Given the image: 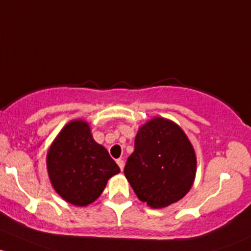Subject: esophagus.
Instances as JSON below:
<instances>
[{
    "instance_id": "1",
    "label": "esophagus",
    "mask_w": 251,
    "mask_h": 251,
    "mask_svg": "<svg viewBox=\"0 0 251 251\" xmlns=\"http://www.w3.org/2000/svg\"><path fill=\"white\" fill-rule=\"evenodd\" d=\"M117 164L120 167V169L123 170V168H125V161L123 159H117Z\"/></svg>"
}]
</instances>
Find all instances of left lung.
I'll return each instance as SVG.
<instances>
[{"mask_svg":"<svg viewBox=\"0 0 251 251\" xmlns=\"http://www.w3.org/2000/svg\"><path fill=\"white\" fill-rule=\"evenodd\" d=\"M134 146L125 175L141 202L161 209L187 195L196 179L197 157L176 123L163 117L147 121L139 128Z\"/></svg>","mask_w":251,"mask_h":251,"instance_id":"1","label":"left lung"}]
</instances>
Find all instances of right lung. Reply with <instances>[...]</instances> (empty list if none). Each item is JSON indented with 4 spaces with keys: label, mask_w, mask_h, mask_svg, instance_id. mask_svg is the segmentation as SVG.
<instances>
[{
    "label": "right lung",
    "mask_w": 251,
    "mask_h": 251,
    "mask_svg": "<svg viewBox=\"0 0 251 251\" xmlns=\"http://www.w3.org/2000/svg\"><path fill=\"white\" fill-rule=\"evenodd\" d=\"M47 172L54 191L76 206L98 200L110 177L121 172L102 145L93 139L84 120H72L49 146Z\"/></svg>",
    "instance_id": "add662e5"
}]
</instances>
